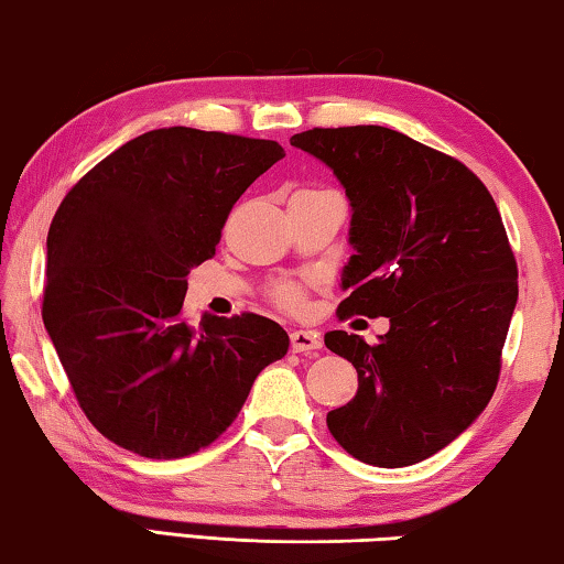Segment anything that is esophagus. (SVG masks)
Wrapping results in <instances>:
<instances>
[{"label":"esophagus","mask_w":564,"mask_h":564,"mask_svg":"<svg viewBox=\"0 0 564 564\" xmlns=\"http://www.w3.org/2000/svg\"><path fill=\"white\" fill-rule=\"evenodd\" d=\"M323 346L318 330H291V348L293 352H308L318 350Z\"/></svg>","instance_id":"esophagus-1"}]
</instances>
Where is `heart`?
Instances as JSON below:
<instances>
[{
    "label": "heart",
    "mask_w": 564,
    "mask_h": 564,
    "mask_svg": "<svg viewBox=\"0 0 564 564\" xmlns=\"http://www.w3.org/2000/svg\"><path fill=\"white\" fill-rule=\"evenodd\" d=\"M273 301L283 305V308H289V311L301 308V305H303V289H301V285H295V283H279L273 289Z\"/></svg>",
    "instance_id": "obj_1"
}]
</instances>
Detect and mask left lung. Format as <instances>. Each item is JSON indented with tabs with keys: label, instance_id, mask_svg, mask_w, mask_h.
Here are the masks:
<instances>
[{
	"label": "left lung",
	"instance_id": "8db88e82",
	"mask_svg": "<svg viewBox=\"0 0 564 564\" xmlns=\"http://www.w3.org/2000/svg\"><path fill=\"white\" fill-rule=\"evenodd\" d=\"M350 202L348 299L338 316H386L376 346L326 333L358 370L330 435L358 460L405 467L443 451L490 403L518 303V263L490 191L460 161L386 127L291 137Z\"/></svg>",
	"mask_w": 564,
	"mask_h": 564
}]
</instances>
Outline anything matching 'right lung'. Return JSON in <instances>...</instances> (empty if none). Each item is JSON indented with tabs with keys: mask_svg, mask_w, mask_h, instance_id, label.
I'll use <instances>...</instances> for the list:
<instances>
[{
	"mask_svg": "<svg viewBox=\"0 0 564 564\" xmlns=\"http://www.w3.org/2000/svg\"><path fill=\"white\" fill-rule=\"evenodd\" d=\"M279 141L188 127L127 141L79 178L46 236L42 318L84 415L156 460L212 445L256 376L289 350L271 318L184 316L186 275L216 253Z\"/></svg>",
	"mask_w": 564,
	"mask_h": 564,
	"instance_id": "right-lung-1",
	"label": "right lung"
}]
</instances>
